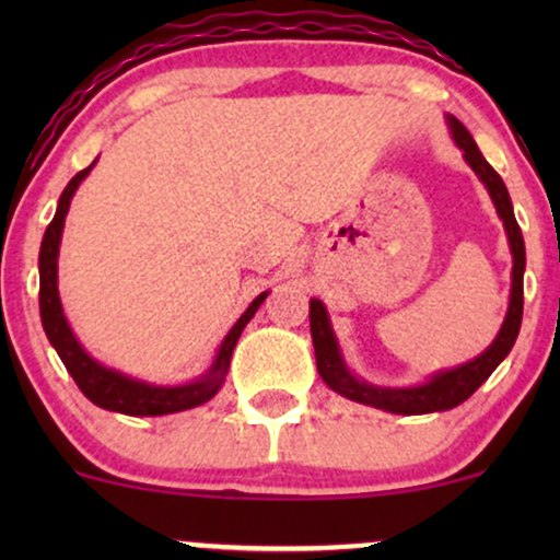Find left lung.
<instances>
[{
  "label": "left lung",
  "instance_id": "1",
  "mask_svg": "<svg viewBox=\"0 0 560 560\" xmlns=\"http://www.w3.org/2000/svg\"><path fill=\"white\" fill-rule=\"evenodd\" d=\"M450 137L455 144L464 150V160L477 173L479 182L490 191L494 210H498L500 221H503L508 234V247L513 255V271H511V300H508V313L503 326H500L498 337L487 347L481 355L474 361L455 365V369L436 371L427 378V382L413 384V387H378V384L365 382V378L355 376L350 365L345 363L342 347L337 342V334L331 329L329 313L320 300H311V334L313 347H316V365L318 374L326 382V387L337 392V395L347 397L352 402L371 405V408L387 410V413L400 416H421V413H440V410H450L455 405L477 392L481 384L490 378V374L505 361L511 352L513 342H516L518 329H522V313H524V268H526V249L524 236L518 229L516 215H513L511 195H508L503 178L498 171L487 163L485 155L479 152L477 141H474L468 128L460 124L455 115H447Z\"/></svg>",
  "mask_w": 560,
  "mask_h": 560
}]
</instances>
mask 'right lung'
Returning a JSON list of instances; mask_svg holds the SVG:
<instances>
[{
  "label": "right lung",
  "instance_id": "right-lung-1",
  "mask_svg": "<svg viewBox=\"0 0 560 560\" xmlns=\"http://www.w3.org/2000/svg\"><path fill=\"white\" fill-rule=\"evenodd\" d=\"M96 165V160L89 168L75 173L66 186V191L60 195L57 202V213L44 231L42 249H38V311H42V326L47 331V339L60 355V361L66 363L68 374L73 376V382L79 384V389L89 397L94 405L105 410H115V413L126 416H165V413H178V410L197 408V405L208 402L210 397L218 395V389L223 387L231 365V352H234L236 342H240L244 326L253 320L262 300L268 298V292H262L249 302L247 311L242 313L240 320L231 326V331L223 337L221 347L215 352V361L210 363V369L202 376H197L195 382L186 384H150L141 382V378L126 376L120 371L107 369L100 361H94L83 345L75 339L73 329H70L66 313H62L60 292H57V255H60V242H62V229H66V215L70 208V199H73L75 189L83 178L89 176Z\"/></svg>",
  "mask_w": 560,
  "mask_h": 560
}]
</instances>
